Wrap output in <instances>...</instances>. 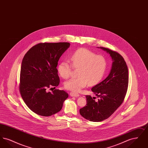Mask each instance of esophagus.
<instances>
[{
  "instance_id": "34e87169",
  "label": "esophagus",
  "mask_w": 148,
  "mask_h": 148,
  "mask_svg": "<svg viewBox=\"0 0 148 148\" xmlns=\"http://www.w3.org/2000/svg\"><path fill=\"white\" fill-rule=\"evenodd\" d=\"M70 95L71 97H79L80 96L79 94H77V93H74V92H71L70 93Z\"/></svg>"
}]
</instances>
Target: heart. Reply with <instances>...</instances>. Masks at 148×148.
<instances>
[{"instance_id":"1","label":"heart","mask_w":148,"mask_h":148,"mask_svg":"<svg viewBox=\"0 0 148 148\" xmlns=\"http://www.w3.org/2000/svg\"><path fill=\"white\" fill-rule=\"evenodd\" d=\"M71 65L74 68H79L77 78H73L64 83L66 89L78 92L88 84L94 85L104 77L107 68L106 58L95 54L86 48L76 50L70 56ZM58 71L61 77L67 79L71 75V66L66 61L59 64Z\"/></svg>"}]
</instances>
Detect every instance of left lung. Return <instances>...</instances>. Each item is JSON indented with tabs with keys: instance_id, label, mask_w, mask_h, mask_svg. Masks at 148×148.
<instances>
[{
	"instance_id": "left-lung-1",
	"label": "left lung",
	"mask_w": 148,
	"mask_h": 148,
	"mask_svg": "<svg viewBox=\"0 0 148 148\" xmlns=\"http://www.w3.org/2000/svg\"><path fill=\"white\" fill-rule=\"evenodd\" d=\"M98 48L110 55L113 63L108 76L92 88V92L99 98L98 100L86 95V106L79 111L86 119L94 122L108 118L119 107L125 98L129 83L128 69L122 56L109 49Z\"/></svg>"
}]
</instances>
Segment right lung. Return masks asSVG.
I'll return each instance as SVG.
<instances>
[{
    "label": "right lung",
    "instance_id": "right-lung-1",
    "mask_svg": "<svg viewBox=\"0 0 148 148\" xmlns=\"http://www.w3.org/2000/svg\"><path fill=\"white\" fill-rule=\"evenodd\" d=\"M69 47L66 42L40 43L29 50L23 59L20 92L29 108L39 115L49 116L60 112L68 98L64 90L51 92L47 89L59 84L58 62Z\"/></svg>",
    "mask_w": 148,
    "mask_h": 148
}]
</instances>
